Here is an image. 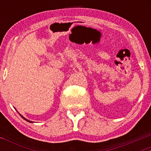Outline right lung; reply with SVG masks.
<instances>
[{
	"instance_id": "1",
	"label": "right lung",
	"mask_w": 151,
	"mask_h": 151,
	"mask_svg": "<svg viewBox=\"0 0 151 151\" xmlns=\"http://www.w3.org/2000/svg\"><path fill=\"white\" fill-rule=\"evenodd\" d=\"M19 114H20V113H19ZM20 116H21V117H22V118H23V119H24V120H26L27 122H30V123H32V122H32V121H30V120H29V119H26V118H25V117H24L23 116H22V115H20Z\"/></svg>"
}]
</instances>
